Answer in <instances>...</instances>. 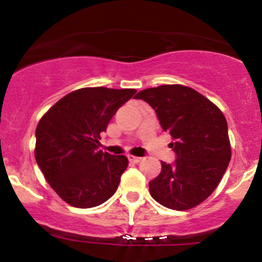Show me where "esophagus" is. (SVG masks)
Returning <instances> with one entry per match:
<instances>
[{
    "mask_svg": "<svg viewBox=\"0 0 262 262\" xmlns=\"http://www.w3.org/2000/svg\"><path fill=\"white\" fill-rule=\"evenodd\" d=\"M128 160L131 163H139V161H142V157L138 156H133V155H128Z\"/></svg>",
    "mask_w": 262,
    "mask_h": 262,
    "instance_id": "esophagus-1",
    "label": "esophagus"
}]
</instances>
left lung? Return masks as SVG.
<instances>
[{"instance_id": "8db88e82", "label": "left lung", "mask_w": 262, "mask_h": 262, "mask_svg": "<svg viewBox=\"0 0 262 262\" xmlns=\"http://www.w3.org/2000/svg\"><path fill=\"white\" fill-rule=\"evenodd\" d=\"M135 98L151 106L176 152L174 164L161 161V172L149 182L152 198L172 210L193 209L210 196L231 160L228 126L210 99L184 85H161Z\"/></svg>"}]
</instances>
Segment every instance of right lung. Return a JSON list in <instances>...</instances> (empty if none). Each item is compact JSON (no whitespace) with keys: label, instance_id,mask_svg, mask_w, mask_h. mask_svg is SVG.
I'll use <instances>...</instances> for the list:
<instances>
[{"label":"right lung","instance_id":"right-lung-1","mask_svg":"<svg viewBox=\"0 0 262 262\" xmlns=\"http://www.w3.org/2000/svg\"><path fill=\"white\" fill-rule=\"evenodd\" d=\"M135 93V89L82 88L62 97L39 120L36 163L68 205L96 207L117 191L128 160L99 151V139L118 108Z\"/></svg>","mask_w":262,"mask_h":262}]
</instances>
